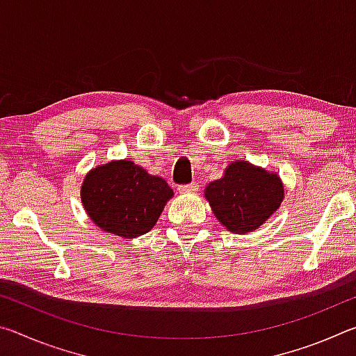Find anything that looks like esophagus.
Wrapping results in <instances>:
<instances>
[{
    "label": "esophagus",
    "mask_w": 356,
    "mask_h": 356,
    "mask_svg": "<svg viewBox=\"0 0 356 356\" xmlns=\"http://www.w3.org/2000/svg\"><path fill=\"white\" fill-rule=\"evenodd\" d=\"M180 193H195L197 190V184H188V185H179L177 188Z\"/></svg>",
    "instance_id": "34e87169"
}]
</instances>
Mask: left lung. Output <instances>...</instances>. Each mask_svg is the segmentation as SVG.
<instances>
[{"mask_svg":"<svg viewBox=\"0 0 356 356\" xmlns=\"http://www.w3.org/2000/svg\"><path fill=\"white\" fill-rule=\"evenodd\" d=\"M204 197L229 232L250 234L280 209L284 185L276 172L237 160L227 165L221 179L206 186Z\"/></svg>","mask_w":356,"mask_h":356,"instance_id":"1","label":"left lung"}]
</instances>
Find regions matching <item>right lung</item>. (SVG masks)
Masks as SVG:
<instances>
[{
  "label": "right lung",
  "mask_w": 356,
  "mask_h": 356,
  "mask_svg": "<svg viewBox=\"0 0 356 356\" xmlns=\"http://www.w3.org/2000/svg\"><path fill=\"white\" fill-rule=\"evenodd\" d=\"M174 191L131 160H113L92 168L81 185L83 207L102 231L136 238L159 221Z\"/></svg>",
  "instance_id": "add662e5"
}]
</instances>
